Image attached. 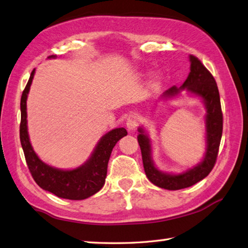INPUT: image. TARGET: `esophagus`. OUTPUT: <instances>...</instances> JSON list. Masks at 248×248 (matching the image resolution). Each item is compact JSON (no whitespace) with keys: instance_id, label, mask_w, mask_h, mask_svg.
<instances>
[{"instance_id":"34e87169","label":"esophagus","mask_w":248,"mask_h":248,"mask_svg":"<svg viewBox=\"0 0 248 248\" xmlns=\"http://www.w3.org/2000/svg\"><path fill=\"white\" fill-rule=\"evenodd\" d=\"M139 124V115L137 113H133L130 114L127 121H126V127L128 128V130H134L137 127Z\"/></svg>"}]
</instances>
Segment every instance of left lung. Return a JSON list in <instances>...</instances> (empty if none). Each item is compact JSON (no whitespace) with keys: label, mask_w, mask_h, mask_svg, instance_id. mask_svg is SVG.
<instances>
[{"label":"left lung","mask_w":248,"mask_h":248,"mask_svg":"<svg viewBox=\"0 0 248 248\" xmlns=\"http://www.w3.org/2000/svg\"><path fill=\"white\" fill-rule=\"evenodd\" d=\"M190 73L185 83L179 88L176 86L167 90L163 97L168 98L176 96L181 91L186 90L192 94L201 97L207 109L206 114V152L203 161L195 167L182 174L172 175L162 172L154 166L151 157L150 139L144 134L142 128H138L137 136L142 155L144 172L153 185L167 190H179L188 188L204 179L212 171L217 160L219 144L222 135V112L220 105V96L217 83L214 77L199 58L190 55Z\"/></svg>","instance_id":"8db88e82"}]
</instances>
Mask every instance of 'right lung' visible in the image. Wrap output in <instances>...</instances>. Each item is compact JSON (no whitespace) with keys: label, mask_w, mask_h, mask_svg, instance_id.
<instances>
[{"label":"right lung","mask_w":248,"mask_h":248,"mask_svg":"<svg viewBox=\"0 0 248 248\" xmlns=\"http://www.w3.org/2000/svg\"><path fill=\"white\" fill-rule=\"evenodd\" d=\"M51 55L48 58H55ZM35 69L31 72L20 100L21 122L20 142L28 168L39 186L45 191L67 200H84L97 193L105 185L107 168L112 149L121 138L127 135L126 129L115 128L102 136L85 164L71 170L54 168L42 162L32 148L27 127V98L29 94Z\"/></svg>","instance_id":"right-lung-1"}]
</instances>
